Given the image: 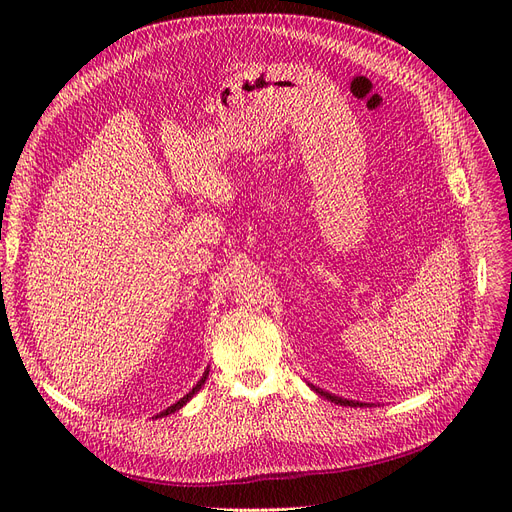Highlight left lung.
<instances>
[{
  "instance_id": "obj_1",
  "label": "left lung",
  "mask_w": 512,
  "mask_h": 512,
  "mask_svg": "<svg viewBox=\"0 0 512 512\" xmlns=\"http://www.w3.org/2000/svg\"><path fill=\"white\" fill-rule=\"evenodd\" d=\"M317 394H321L324 398H328V400H332V402H336V405H342V407H365L363 402H355V400H346V398H340V396H334V394H330V392H324L321 388H315V386H311Z\"/></svg>"
}]
</instances>
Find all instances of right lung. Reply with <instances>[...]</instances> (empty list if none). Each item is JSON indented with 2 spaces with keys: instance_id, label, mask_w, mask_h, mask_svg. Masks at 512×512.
<instances>
[{
  "instance_id": "obj_1",
  "label": "right lung",
  "mask_w": 512,
  "mask_h": 512,
  "mask_svg": "<svg viewBox=\"0 0 512 512\" xmlns=\"http://www.w3.org/2000/svg\"><path fill=\"white\" fill-rule=\"evenodd\" d=\"M207 375H209V371H205V373H203V378H201V380H199V382H197V386H195V388H193V390H191V392H188V394H186V396H182V398H180V400H178V402H176V405H172V407H168V409H166V411H161V413H159V415H155V417H168V415H172V413H176V411H178V409H182V407H184V405H186V402H188V400H191V398H193V396H195V394H197V392H199V390H201V386H203V384H205V380H207Z\"/></svg>"
}]
</instances>
